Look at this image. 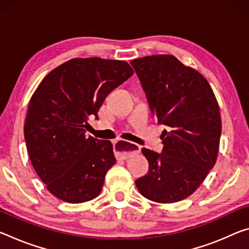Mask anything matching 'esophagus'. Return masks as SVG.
Wrapping results in <instances>:
<instances>
[{
	"label": "esophagus",
	"mask_w": 249,
	"mask_h": 249,
	"mask_svg": "<svg viewBox=\"0 0 249 249\" xmlns=\"http://www.w3.org/2000/svg\"><path fill=\"white\" fill-rule=\"evenodd\" d=\"M114 151H115L117 159L127 160L129 156L140 153L141 146L135 143H132V142L117 140L115 144H114Z\"/></svg>",
	"instance_id": "esophagus-1"
}]
</instances>
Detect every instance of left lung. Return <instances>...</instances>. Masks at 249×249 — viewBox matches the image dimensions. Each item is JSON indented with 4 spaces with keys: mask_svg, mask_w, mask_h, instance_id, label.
Masks as SVG:
<instances>
[{
    "mask_svg": "<svg viewBox=\"0 0 249 249\" xmlns=\"http://www.w3.org/2000/svg\"><path fill=\"white\" fill-rule=\"evenodd\" d=\"M152 114L163 131V151L142 148L148 172L136 179L140 193L156 203H175L194 193L214 167L222 121L218 103L202 74L173 55L131 62Z\"/></svg>",
    "mask_w": 249,
    "mask_h": 249,
    "instance_id": "obj_1",
    "label": "left lung"
}]
</instances>
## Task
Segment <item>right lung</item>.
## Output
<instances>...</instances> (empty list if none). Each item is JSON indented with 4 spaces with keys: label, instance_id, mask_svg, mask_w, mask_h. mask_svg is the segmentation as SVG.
I'll use <instances>...</instances> for the list:
<instances>
[{
    "label": "right lung",
    "instance_id": "1",
    "mask_svg": "<svg viewBox=\"0 0 249 249\" xmlns=\"http://www.w3.org/2000/svg\"><path fill=\"white\" fill-rule=\"evenodd\" d=\"M125 61L73 58L44 77L30 101L24 125L35 172L54 196L84 203L98 196L116 163L109 141L86 136L106 96L133 75Z\"/></svg>",
    "mask_w": 249,
    "mask_h": 249
}]
</instances>
